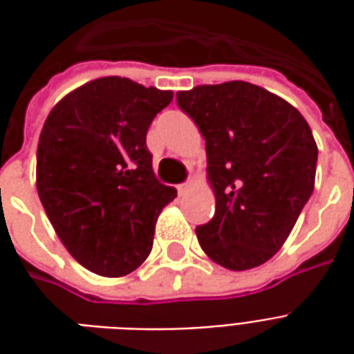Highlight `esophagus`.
<instances>
[{
    "instance_id": "esophagus-1",
    "label": "esophagus",
    "mask_w": 354,
    "mask_h": 354,
    "mask_svg": "<svg viewBox=\"0 0 354 354\" xmlns=\"http://www.w3.org/2000/svg\"><path fill=\"white\" fill-rule=\"evenodd\" d=\"M189 189H192V184H189V182L178 185V193H180V195H187V193H189Z\"/></svg>"
}]
</instances>
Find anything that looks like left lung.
I'll use <instances>...</instances> for the list:
<instances>
[{"label": "left lung", "mask_w": 354, "mask_h": 354, "mask_svg": "<svg viewBox=\"0 0 354 354\" xmlns=\"http://www.w3.org/2000/svg\"><path fill=\"white\" fill-rule=\"evenodd\" d=\"M176 102L207 142L216 210L195 230L201 248L231 271L266 263L315 187L311 127L292 104L246 81L180 91Z\"/></svg>", "instance_id": "8db88e82"}]
</instances>
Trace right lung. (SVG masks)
Segmentation results:
<instances>
[{
  "label": "right lung",
  "instance_id": "add662e5",
  "mask_svg": "<svg viewBox=\"0 0 354 354\" xmlns=\"http://www.w3.org/2000/svg\"><path fill=\"white\" fill-rule=\"evenodd\" d=\"M172 91L100 77L50 109L37 144V193L81 266L124 277L144 263L157 218L176 189L155 178L146 134Z\"/></svg>",
  "mask_w": 354,
  "mask_h": 354
}]
</instances>
